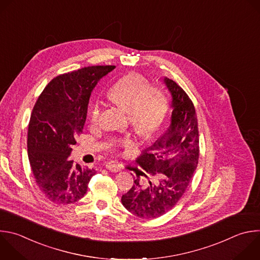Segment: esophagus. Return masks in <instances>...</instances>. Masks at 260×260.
I'll use <instances>...</instances> for the list:
<instances>
[{"label":"esophagus","instance_id":"obj_1","mask_svg":"<svg viewBox=\"0 0 260 260\" xmlns=\"http://www.w3.org/2000/svg\"><path fill=\"white\" fill-rule=\"evenodd\" d=\"M106 168L108 169V170H110V171H112V172H118V171H120V166H118V165H116V164H114V163H107L106 164Z\"/></svg>","mask_w":260,"mask_h":260}]
</instances>
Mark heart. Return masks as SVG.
<instances>
[{
    "label": "heart",
    "instance_id": "obj_1",
    "mask_svg": "<svg viewBox=\"0 0 260 260\" xmlns=\"http://www.w3.org/2000/svg\"><path fill=\"white\" fill-rule=\"evenodd\" d=\"M108 98L128 111L133 129L140 136L148 138L155 134L162 124L168 110V98L158 86L150 85L149 79L141 73H131L119 79L108 92ZM101 107L94 102L88 110L92 126L99 123ZM115 147L129 148L127 139H113Z\"/></svg>",
    "mask_w": 260,
    "mask_h": 260
}]
</instances>
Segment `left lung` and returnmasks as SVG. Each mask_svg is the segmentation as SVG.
Listing matches in <instances>:
<instances>
[{
	"instance_id": "1",
	"label": "left lung",
	"mask_w": 260,
	"mask_h": 260,
	"mask_svg": "<svg viewBox=\"0 0 260 260\" xmlns=\"http://www.w3.org/2000/svg\"><path fill=\"white\" fill-rule=\"evenodd\" d=\"M164 82L172 96L171 124L137 159L155 181H149L144 187L136 179L129 191L121 197L125 209L142 218L159 217L177 205L189 187L199 159L198 119L194 104L176 81L165 77ZM141 175L148 178L144 172Z\"/></svg>"
}]
</instances>
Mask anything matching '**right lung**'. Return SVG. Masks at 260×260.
<instances>
[{
    "instance_id": "add662e5",
    "label": "right lung",
    "mask_w": 260,
    "mask_h": 260,
    "mask_svg": "<svg viewBox=\"0 0 260 260\" xmlns=\"http://www.w3.org/2000/svg\"><path fill=\"white\" fill-rule=\"evenodd\" d=\"M115 68L97 65L54 77L39 96L28 124L27 154L41 192L56 204L80 200L96 170L67 160L82 133L92 91Z\"/></svg>"
}]
</instances>
